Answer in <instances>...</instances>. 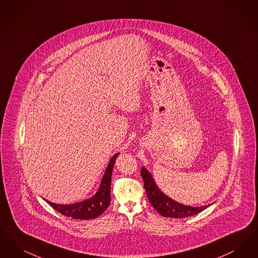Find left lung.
I'll return each instance as SVG.
<instances>
[{
    "instance_id": "1",
    "label": "left lung",
    "mask_w": 258,
    "mask_h": 258,
    "mask_svg": "<svg viewBox=\"0 0 258 258\" xmlns=\"http://www.w3.org/2000/svg\"><path fill=\"white\" fill-rule=\"evenodd\" d=\"M141 177L144 181V187H145L150 203L154 208L157 210V212L160 215L165 218H175V219L186 218V217L197 215L209 207V205L201 206V207L186 206V205L180 204L171 199L170 197L165 196L158 187L152 175L145 167L141 168Z\"/></svg>"
}]
</instances>
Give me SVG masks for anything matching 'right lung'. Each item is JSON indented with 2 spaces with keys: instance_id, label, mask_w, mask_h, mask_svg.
Returning a JSON list of instances; mask_svg holds the SVG:
<instances>
[{
  "instance_id": "add662e5",
  "label": "right lung",
  "mask_w": 258,
  "mask_h": 258,
  "mask_svg": "<svg viewBox=\"0 0 258 258\" xmlns=\"http://www.w3.org/2000/svg\"><path fill=\"white\" fill-rule=\"evenodd\" d=\"M118 155L119 153L115 154L111 158L110 161L107 165L106 171L104 173L102 180L100 182L99 188L94 197L78 203L68 204V205L52 203L48 200H46V202L52 208L55 209L56 211L61 213V215L68 218L76 219V220H92V219L98 218V216H100L110 205L111 175H112L115 160L118 157Z\"/></svg>"
}]
</instances>
